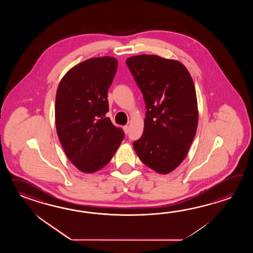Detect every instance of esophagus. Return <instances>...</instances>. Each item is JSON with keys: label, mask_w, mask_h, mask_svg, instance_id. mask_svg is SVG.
I'll use <instances>...</instances> for the list:
<instances>
[{"label": "esophagus", "mask_w": 253, "mask_h": 253, "mask_svg": "<svg viewBox=\"0 0 253 253\" xmlns=\"http://www.w3.org/2000/svg\"><path fill=\"white\" fill-rule=\"evenodd\" d=\"M123 129H124L125 133H126V134H127V133H128V131H129L128 126H125L124 127H123Z\"/></svg>", "instance_id": "1"}]
</instances>
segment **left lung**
<instances>
[{
  "mask_svg": "<svg viewBox=\"0 0 253 253\" xmlns=\"http://www.w3.org/2000/svg\"><path fill=\"white\" fill-rule=\"evenodd\" d=\"M145 99L144 133L133 143L145 166L161 174L183 161L196 134L198 108L194 81L174 59L142 54L126 60Z\"/></svg>",
  "mask_w": 253,
  "mask_h": 253,
  "instance_id": "obj_1",
  "label": "left lung"
}]
</instances>
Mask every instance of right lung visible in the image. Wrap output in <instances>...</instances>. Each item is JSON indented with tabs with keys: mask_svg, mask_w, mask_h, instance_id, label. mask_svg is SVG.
Instances as JSON below:
<instances>
[{
	"mask_svg": "<svg viewBox=\"0 0 253 253\" xmlns=\"http://www.w3.org/2000/svg\"><path fill=\"white\" fill-rule=\"evenodd\" d=\"M117 69L113 57L92 58L70 69L59 82L57 134L66 156L81 172L91 173L107 166L124 139L123 130L106 118Z\"/></svg>",
	"mask_w": 253,
	"mask_h": 253,
	"instance_id": "right-lung-1",
	"label": "right lung"
}]
</instances>
